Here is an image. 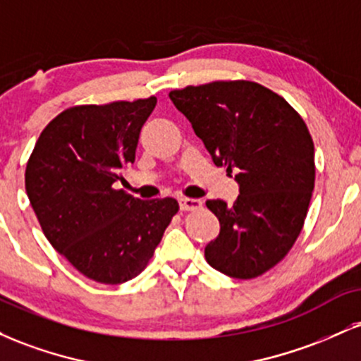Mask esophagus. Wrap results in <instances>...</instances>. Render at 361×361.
<instances>
[{
    "mask_svg": "<svg viewBox=\"0 0 361 361\" xmlns=\"http://www.w3.org/2000/svg\"><path fill=\"white\" fill-rule=\"evenodd\" d=\"M202 207V202L197 198H181L180 200V209L188 212V210H198Z\"/></svg>",
    "mask_w": 361,
    "mask_h": 361,
    "instance_id": "1",
    "label": "esophagus"
}]
</instances>
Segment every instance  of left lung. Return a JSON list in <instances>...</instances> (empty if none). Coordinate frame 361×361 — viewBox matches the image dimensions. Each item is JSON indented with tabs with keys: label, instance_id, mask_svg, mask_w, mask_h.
Returning a JSON list of instances; mask_svg holds the SVG:
<instances>
[{
	"label": "left lung",
	"instance_id": "left-lung-1",
	"mask_svg": "<svg viewBox=\"0 0 361 361\" xmlns=\"http://www.w3.org/2000/svg\"><path fill=\"white\" fill-rule=\"evenodd\" d=\"M215 166L235 173L238 200H207L221 233L205 246L210 267L256 279L299 238L316 166L307 126L280 94L252 81H214L169 93Z\"/></svg>",
	"mask_w": 361,
	"mask_h": 361
}]
</instances>
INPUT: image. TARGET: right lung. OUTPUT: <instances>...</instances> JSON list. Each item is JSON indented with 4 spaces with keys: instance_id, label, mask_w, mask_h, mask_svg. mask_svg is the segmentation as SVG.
Returning a JSON list of instances; mask_svg holds the SVG:
<instances>
[{
    "instance_id": "right-lung-1",
    "label": "right lung",
    "mask_w": 361,
    "mask_h": 361,
    "mask_svg": "<svg viewBox=\"0 0 361 361\" xmlns=\"http://www.w3.org/2000/svg\"><path fill=\"white\" fill-rule=\"evenodd\" d=\"M156 102L64 110L44 128L27 163L25 190L45 238L98 283L137 276L180 209L175 198L140 200L114 186L134 164Z\"/></svg>"
}]
</instances>
